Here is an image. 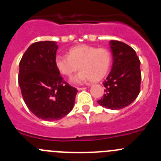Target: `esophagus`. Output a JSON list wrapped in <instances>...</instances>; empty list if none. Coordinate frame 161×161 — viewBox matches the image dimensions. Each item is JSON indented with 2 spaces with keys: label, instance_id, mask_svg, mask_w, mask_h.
<instances>
[{
  "label": "esophagus",
  "instance_id": "34e87169",
  "mask_svg": "<svg viewBox=\"0 0 161 161\" xmlns=\"http://www.w3.org/2000/svg\"><path fill=\"white\" fill-rule=\"evenodd\" d=\"M86 89L85 87H78L77 88L78 90H84V89Z\"/></svg>",
  "mask_w": 161,
  "mask_h": 161
}]
</instances>
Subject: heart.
Wrapping results in <instances>:
<instances>
[{
    "mask_svg": "<svg viewBox=\"0 0 161 161\" xmlns=\"http://www.w3.org/2000/svg\"><path fill=\"white\" fill-rule=\"evenodd\" d=\"M55 66L64 76H70L79 68L76 75L70 79L72 84H82L90 80L97 82L103 79L111 64V54L106 48L80 45L68 51L67 55H57Z\"/></svg>",
    "mask_w": 161,
    "mask_h": 161,
    "instance_id": "obj_1",
    "label": "heart"
}]
</instances>
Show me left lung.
Masks as SVG:
<instances>
[{"label":"left lung","mask_w":161,"mask_h":161,"mask_svg":"<svg viewBox=\"0 0 161 161\" xmlns=\"http://www.w3.org/2000/svg\"><path fill=\"white\" fill-rule=\"evenodd\" d=\"M113 56L111 71L103 82L106 93L97 101L100 106L110 109H120L129 106L140 90V61L136 52L127 44L109 41Z\"/></svg>","instance_id":"left-lung-1"}]
</instances>
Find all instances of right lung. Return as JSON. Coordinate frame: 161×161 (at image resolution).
I'll return each instance as SVG.
<instances>
[{"instance_id": "1", "label": "right lung", "mask_w": 161, "mask_h": 161, "mask_svg": "<svg viewBox=\"0 0 161 161\" xmlns=\"http://www.w3.org/2000/svg\"><path fill=\"white\" fill-rule=\"evenodd\" d=\"M56 42L31 44L19 63V84L22 97L35 116L46 121L61 119L70 113L77 89L64 81L55 66Z\"/></svg>"}]
</instances>
